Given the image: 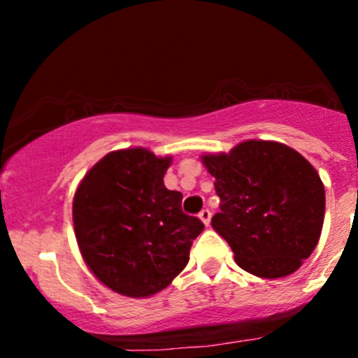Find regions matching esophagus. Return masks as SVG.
Listing matches in <instances>:
<instances>
[{"label":"esophagus","instance_id":"obj_1","mask_svg":"<svg viewBox=\"0 0 358 358\" xmlns=\"http://www.w3.org/2000/svg\"><path fill=\"white\" fill-rule=\"evenodd\" d=\"M199 218H201V222L208 227L209 222H211V211H209V209H202V211L199 213Z\"/></svg>","mask_w":358,"mask_h":358}]
</instances>
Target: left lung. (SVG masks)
<instances>
[{
    "label": "left lung",
    "mask_w": 358,
    "mask_h": 358,
    "mask_svg": "<svg viewBox=\"0 0 358 358\" xmlns=\"http://www.w3.org/2000/svg\"><path fill=\"white\" fill-rule=\"evenodd\" d=\"M220 213L211 225L236 263L263 279L291 275L319 243L326 192L299 152L279 142L248 140L229 154H206Z\"/></svg>",
    "instance_id": "obj_1"
}]
</instances>
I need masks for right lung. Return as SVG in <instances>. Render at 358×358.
Here are the masks:
<instances>
[{"label": "right lung", "mask_w": 358, "mask_h": 358, "mask_svg": "<svg viewBox=\"0 0 358 358\" xmlns=\"http://www.w3.org/2000/svg\"><path fill=\"white\" fill-rule=\"evenodd\" d=\"M171 157L114 150L85 175L72 222L83 259L109 289L129 298L162 291L189 263L204 223L182 211V192L164 187Z\"/></svg>", "instance_id": "right-lung-1"}]
</instances>
